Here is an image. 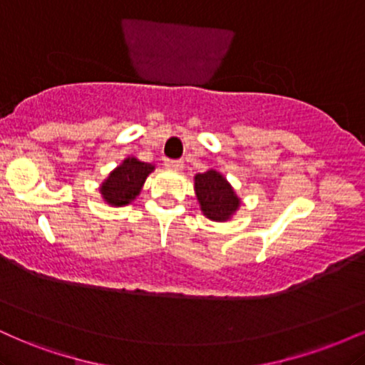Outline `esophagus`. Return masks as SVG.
I'll use <instances>...</instances> for the list:
<instances>
[{
	"label": "esophagus",
	"instance_id": "34e87169",
	"mask_svg": "<svg viewBox=\"0 0 365 365\" xmlns=\"http://www.w3.org/2000/svg\"><path fill=\"white\" fill-rule=\"evenodd\" d=\"M165 166H168L171 170H183V161L182 159H166L165 161Z\"/></svg>",
	"mask_w": 365,
	"mask_h": 365
}]
</instances>
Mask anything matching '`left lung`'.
Returning <instances> with one entry per match:
<instances>
[{
    "label": "left lung",
    "mask_w": 365,
    "mask_h": 365,
    "mask_svg": "<svg viewBox=\"0 0 365 365\" xmlns=\"http://www.w3.org/2000/svg\"><path fill=\"white\" fill-rule=\"evenodd\" d=\"M194 188L200 211L209 220L217 221V223L228 221L240 207V199L220 171L207 170L204 173H197Z\"/></svg>",
    "instance_id": "obj_1"
}]
</instances>
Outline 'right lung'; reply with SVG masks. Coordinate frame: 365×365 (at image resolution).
Wrapping results in <instances>:
<instances>
[{
	"instance_id": "add662e5",
	"label": "right lung",
	"mask_w": 365,
	"mask_h": 365,
	"mask_svg": "<svg viewBox=\"0 0 365 365\" xmlns=\"http://www.w3.org/2000/svg\"><path fill=\"white\" fill-rule=\"evenodd\" d=\"M154 171V165L139 161L137 158H125L120 166L108 175V178L101 183V195L104 202L110 206L121 207L132 202L140 194L142 185L149 173Z\"/></svg>"
}]
</instances>
